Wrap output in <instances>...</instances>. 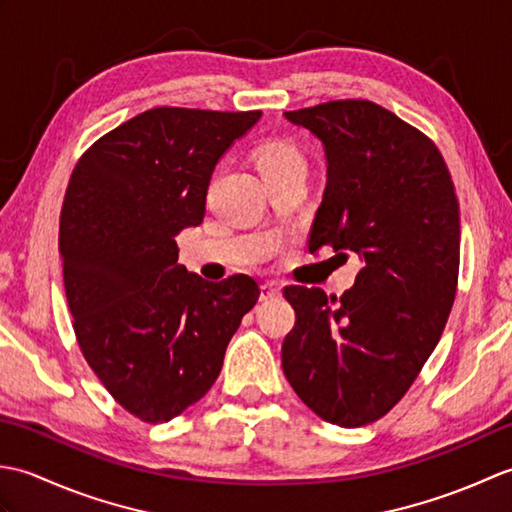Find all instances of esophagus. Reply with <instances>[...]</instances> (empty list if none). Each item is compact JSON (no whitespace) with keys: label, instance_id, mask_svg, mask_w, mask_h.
Masks as SVG:
<instances>
[{"label":"esophagus","instance_id":"34e87169","mask_svg":"<svg viewBox=\"0 0 512 512\" xmlns=\"http://www.w3.org/2000/svg\"><path fill=\"white\" fill-rule=\"evenodd\" d=\"M259 299L262 301H270V299H277V297H281V286L279 284H275V281H266V284H262L259 286Z\"/></svg>","mask_w":512,"mask_h":512}]
</instances>
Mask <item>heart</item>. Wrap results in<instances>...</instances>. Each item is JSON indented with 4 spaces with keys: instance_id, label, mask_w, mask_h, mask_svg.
<instances>
[{
    "instance_id": "obj_1",
    "label": "heart",
    "mask_w": 512,
    "mask_h": 512,
    "mask_svg": "<svg viewBox=\"0 0 512 512\" xmlns=\"http://www.w3.org/2000/svg\"><path fill=\"white\" fill-rule=\"evenodd\" d=\"M262 176H279V173H306V160L301 151L290 143H270L262 147L257 156Z\"/></svg>"
}]
</instances>
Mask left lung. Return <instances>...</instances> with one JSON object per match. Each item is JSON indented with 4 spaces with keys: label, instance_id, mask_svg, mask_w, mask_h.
<instances>
[{
    "label": "left lung",
    "instance_id": "left-lung-1",
    "mask_svg": "<svg viewBox=\"0 0 512 512\" xmlns=\"http://www.w3.org/2000/svg\"><path fill=\"white\" fill-rule=\"evenodd\" d=\"M284 116L321 140L328 165L310 253L350 250L363 268L341 299L284 290L297 321L281 367L319 418L363 427L405 396L447 325L460 268L458 198L438 147L385 107L330 101Z\"/></svg>",
    "mask_w": 512,
    "mask_h": 512
}]
</instances>
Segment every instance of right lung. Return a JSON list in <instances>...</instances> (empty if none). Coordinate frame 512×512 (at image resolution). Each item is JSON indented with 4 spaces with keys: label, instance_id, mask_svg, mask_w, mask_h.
<instances>
[{
    "label": "right lung",
    "instance_id": "obj_1",
    "mask_svg": "<svg viewBox=\"0 0 512 512\" xmlns=\"http://www.w3.org/2000/svg\"><path fill=\"white\" fill-rule=\"evenodd\" d=\"M262 112L156 107L85 151L65 191L59 250L76 341L105 389L169 422L220 376L259 286L178 264L176 235L204 220L215 165Z\"/></svg>",
    "mask_w": 512,
    "mask_h": 512
}]
</instances>
